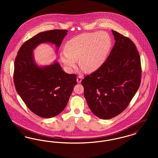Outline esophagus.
I'll return each instance as SVG.
<instances>
[{
  "instance_id": "esophagus-1",
  "label": "esophagus",
  "mask_w": 158,
  "mask_h": 158,
  "mask_svg": "<svg viewBox=\"0 0 158 158\" xmlns=\"http://www.w3.org/2000/svg\"><path fill=\"white\" fill-rule=\"evenodd\" d=\"M82 80V77L81 76H79L77 77V83H79L81 82Z\"/></svg>"
}]
</instances>
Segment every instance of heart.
Segmentation results:
<instances>
[{"label": "heart", "mask_w": 158, "mask_h": 158, "mask_svg": "<svg viewBox=\"0 0 158 158\" xmlns=\"http://www.w3.org/2000/svg\"><path fill=\"white\" fill-rule=\"evenodd\" d=\"M111 46L110 37L103 32L85 33L69 40L60 59L69 70L75 68L79 60L80 67L87 73L97 71L104 63Z\"/></svg>", "instance_id": "heart-1"}]
</instances>
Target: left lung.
<instances>
[{"label":"left lung","mask_w":158,"mask_h":158,"mask_svg":"<svg viewBox=\"0 0 158 158\" xmlns=\"http://www.w3.org/2000/svg\"><path fill=\"white\" fill-rule=\"evenodd\" d=\"M112 32L115 42L106 60L82 81L91 111L104 120L126 110L141 82L140 57L135 44L118 32Z\"/></svg>","instance_id":"1"}]
</instances>
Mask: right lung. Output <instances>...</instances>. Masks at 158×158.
I'll use <instances>...</instances> for the list:
<instances>
[{
	"instance_id": "right-lung-1",
	"label": "right lung",
	"mask_w": 158,
	"mask_h": 158,
	"mask_svg": "<svg viewBox=\"0 0 158 158\" xmlns=\"http://www.w3.org/2000/svg\"><path fill=\"white\" fill-rule=\"evenodd\" d=\"M66 30L40 32L25 41L17 53L14 63L15 88L31 111L43 118L59 114L66 107L76 82V75L65 73L60 64L39 67L33 50L41 43H50L59 48Z\"/></svg>"
}]
</instances>
